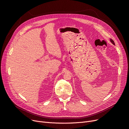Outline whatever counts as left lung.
Wrapping results in <instances>:
<instances>
[{
	"label": "left lung",
	"mask_w": 129,
	"mask_h": 129,
	"mask_svg": "<svg viewBox=\"0 0 129 129\" xmlns=\"http://www.w3.org/2000/svg\"><path fill=\"white\" fill-rule=\"evenodd\" d=\"M110 41H111V42L113 44V45H115V43H114V41H113V40H112V39H110Z\"/></svg>",
	"instance_id": "obj_1"
}]
</instances>
